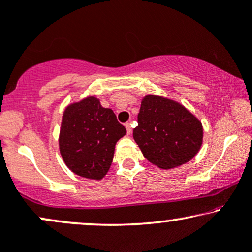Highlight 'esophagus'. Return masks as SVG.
<instances>
[{
  "mask_svg": "<svg viewBox=\"0 0 252 252\" xmlns=\"http://www.w3.org/2000/svg\"><path fill=\"white\" fill-rule=\"evenodd\" d=\"M124 126H126V132H128V135H130V133L132 132V128H131V124H130L129 122H126V124H124Z\"/></svg>",
  "mask_w": 252,
  "mask_h": 252,
  "instance_id": "34e87169",
  "label": "esophagus"
}]
</instances>
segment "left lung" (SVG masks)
Returning a JSON list of instances; mask_svg holds the SVG:
<instances>
[{"instance_id": "left-lung-1", "label": "left lung", "mask_w": 252, "mask_h": 252, "mask_svg": "<svg viewBox=\"0 0 252 252\" xmlns=\"http://www.w3.org/2000/svg\"><path fill=\"white\" fill-rule=\"evenodd\" d=\"M137 119L133 139L143 156L161 170L189 163L201 148V121L178 101L145 95Z\"/></svg>"}]
</instances>
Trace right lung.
<instances>
[{"instance_id": "1", "label": "right lung", "mask_w": 252, "mask_h": 252, "mask_svg": "<svg viewBox=\"0 0 252 252\" xmlns=\"http://www.w3.org/2000/svg\"><path fill=\"white\" fill-rule=\"evenodd\" d=\"M126 133L114 111L95 96L69 103L63 110L59 151L63 163L76 176L101 180L113 163L117 141Z\"/></svg>"}]
</instances>
